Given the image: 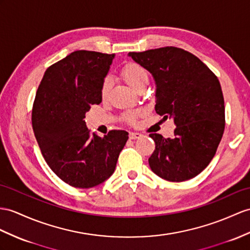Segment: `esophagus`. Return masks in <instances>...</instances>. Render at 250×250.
<instances>
[{"label": "esophagus", "mask_w": 250, "mask_h": 250, "mask_svg": "<svg viewBox=\"0 0 250 250\" xmlns=\"http://www.w3.org/2000/svg\"><path fill=\"white\" fill-rule=\"evenodd\" d=\"M141 137H142V135H141V133H139V132H130L129 133V138L132 139V140L139 139V138H141Z\"/></svg>", "instance_id": "34e87169"}]
</instances>
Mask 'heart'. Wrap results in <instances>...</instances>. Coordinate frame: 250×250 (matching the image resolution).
I'll return each instance as SVG.
<instances>
[{"mask_svg": "<svg viewBox=\"0 0 250 250\" xmlns=\"http://www.w3.org/2000/svg\"><path fill=\"white\" fill-rule=\"evenodd\" d=\"M122 77H123L124 81L126 82L127 84L137 90L140 86H142L143 83H147L148 81V75L147 72L145 71L143 66L137 63H128L126 64L123 70H122ZM111 87V81L109 78H107L106 81L103 83L102 90H101V94L103 99L108 95L109 90H110ZM128 118L132 119V114H128Z\"/></svg>", "mask_w": 250, "mask_h": 250, "instance_id": "obj_1", "label": "heart"}]
</instances>
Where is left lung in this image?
I'll use <instances>...</instances> for the list:
<instances>
[{
	"instance_id": "obj_1",
	"label": "left lung",
	"mask_w": 250,
	"mask_h": 250,
	"mask_svg": "<svg viewBox=\"0 0 250 250\" xmlns=\"http://www.w3.org/2000/svg\"><path fill=\"white\" fill-rule=\"evenodd\" d=\"M153 76L158 114L172 119L174 138L150 133L156 149L149 167L167 181L195 177L214 157L225 129L220 82L202 60L182 48L167 46L128 53Z\"/></svg>"
}]
</instances>
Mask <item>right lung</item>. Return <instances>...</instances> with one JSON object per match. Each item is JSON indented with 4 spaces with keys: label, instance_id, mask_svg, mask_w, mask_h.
I'll return each instance as SVG.
<instances>
[{
    "label": "right lung",
    "instance_id": "obj_1",
    "mask_svg": "<svg viewBox=\"0 0 250 250\" xmlns=\"http://www.w3.org/2000/svg\"><path fill=\"white\" fill-rule=\"evenodd\" d=\"M114 54L75 51L47 68L34 103L35 137L47 166L74 188H89L113 174L128 132H89L84 117L102 102L101 90Z\"/></svg>",
    "mask_w": 250,
    "mask_h": 250
}]
</instances>
